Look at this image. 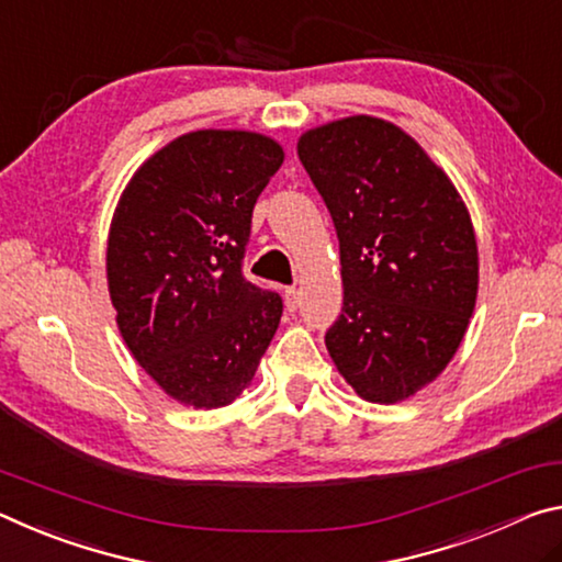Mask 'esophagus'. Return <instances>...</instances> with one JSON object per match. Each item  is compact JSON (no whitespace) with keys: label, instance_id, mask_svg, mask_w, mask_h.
I'll list each match as a JSON object with an SVG mask.
<instances>
[{"label":"esophagus","instance_id":"1","mask_svg":"<svg viewBox=\"0 0 562 562\" xmlns=\"http://www.w3.org/2000/svg\"><path fill=\"white\" fill-rule=\"evenodd\" d=\"M299 306H301V289L289 286L286 289V308L289 311H296Z\"/></svg>","mask_w":562,"mask_h":562}]
</instances>
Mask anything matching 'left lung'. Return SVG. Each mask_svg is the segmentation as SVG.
I'll use <instances>...</instances> for the list:
<instances>
[{
  "instance_id": "8db88e82",
  "label": "left lung",
  "mask_w": 562,
  "mask_h": 562,
  "mask_svg": "<svg viewBox=\"0 0 562 562\" xmlns=\"http://www.w3.org/2000/svg\"><path fill=\"white\" fill-rule=\"evenodd\" d=\"M299 159L341 246L344 311L328 353L361 398H408L448 366L473 314L471 216L428 154L383 119L306 132Z\"/></svg>"
}]
</instances>
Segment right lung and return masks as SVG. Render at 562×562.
Returning <instances> with one entry per match:
<instances>
[{
    "label": "right lung",
    "mask_w": 562,
    "mask_h": 562,
    "mask_svg": "<svg viewBox=\"0 0 562 562\" xmlns=\"http://www.w3.org/2000/svg\"><path fill=\"white\" fill-rule=\"evenodd\" d=\"M283 164L269 136L191 132L128 181L109 232L106 279L128 351L194 408L248 383L283 314L244 276L256 199Z\"/></svg>",
    "instance_id": "right-lung-1"
}]
</instances>
